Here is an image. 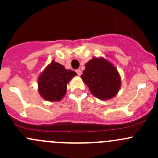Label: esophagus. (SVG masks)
Masks as SVG:
<instances>
[{"label": "esophagus", "mask_w": 158, "mask_h": 158, "mask_svg": "<svg viewBox=\"0 0 158 158\" xmlns=\"http://www.w3.org/2000/svg\"><path fill=\"white\" fill-rule=\"evenodd\" d=\"M76 72L78 74V76H81V74H82V71H81L80 69H76Z\"/></svg>", "instance_id": "1"}]
</instances>
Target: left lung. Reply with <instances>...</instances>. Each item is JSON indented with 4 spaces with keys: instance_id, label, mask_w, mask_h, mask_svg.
Returning a JSON list of instances; mask_svg holds the SVG:
<instances>
[{
    "instance_id": "left-lung-1",
    "label": "left lung",
    "mask_w": 158,
    "mask_h": 158,
    "mask_svg": "<svg viewBox=\"0 0 158 158\" xmlns=\"http://www.w3.org/2000/svg\"><path fill=\"white\" fill-rule=\"evenodd\" d=\"M85 67L81 77L96 98L108 100L117 95L121 87V78L111 63L104 58L93 57Z\"/></svg>"
}]
</instances>
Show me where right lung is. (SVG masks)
Wrapping results in <instances>:
<instances>
[{"label": "right lung", "instance_id": "right-lung-1", "mask_svg": "<svg viewBox=\"0 0 158 158\" xmlns=\"http://www.w3.org/2000/svg\"><path fill=\"white\" fill-rule=\"evenodd\" d=\"M77 73L66 69L63 65L51 62L38 79V90L47 101H60L66 92L67 84Z\"/></svg>", "mask_w": 158, "mask_h": 158}]
</instances>
